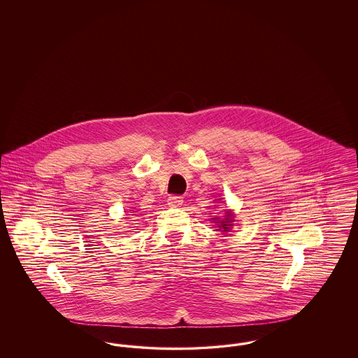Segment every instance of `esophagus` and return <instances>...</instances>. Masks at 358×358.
I'll return each mask as SVG.
<instances>
[{
	"instance_id": "1",
	"label": "esophagus",
	"mask_w": 358,
	"mask_h": 358,
	"mask_svg": "<svg viewBox=\"0 0 358 358\" xmlns=\"http://www.w3.org/2000/svg\"><path fill=\"white\" fill-rule=\"evenodd\" d=\"M182 203H184V199H182L181 196H171V197L168 199V204L173 206V208H177V206L182 205Z\"/></svg>"
}]
</instances>
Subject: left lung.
<instances>
[{
  "instance_id": "obj_1",
  "label": "left lung",
  "mask_w": 358,
  "mask_h": 358,
  "mask_svg": "<svg viewBox=\"0 0 358 358\" xmlns=\"http://www.w3.org/2000/svg\"><path fill=\"white\" fill-rule=\"evenodd\" d=\"M234 220H232V217L229 216V213L225 216V219L224 220H222V222H220V225H222V229H224V232H227V231H229V222H232Z\"/></svg>"
}]
</instances>
